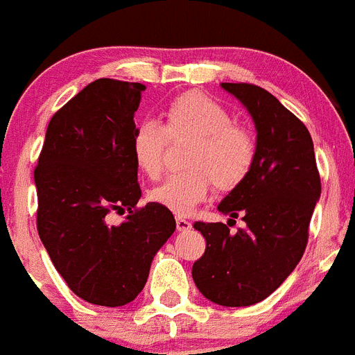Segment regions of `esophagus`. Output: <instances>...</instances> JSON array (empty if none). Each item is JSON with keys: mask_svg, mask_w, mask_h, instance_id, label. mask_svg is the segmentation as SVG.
I'll return each instance as SVG.
<instances>
[{"mask_svg": "<svg viewBox=\"0 0 355 355\" xmlns=\"http://www.w3.org/2000/svg\"><path fill=\"white\" fill-rule=\"evenodd\" d=\"M175 222H177L178 231H189V229H191V222L186 218H182V216H177V218H175Z\"/></svg>", "mask_w": 355, "mask_h": 355, "instance_id": "esophagus-1", "label": "esophagus"}]
</instances>
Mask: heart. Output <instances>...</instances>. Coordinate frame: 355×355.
Listing matches in <instances>:
<instances>
[{
	"mask_svg": "<svg viewBox=\"0 0 355 355\" xmlns=\"http://www.w3.org/2000/svg\"><path fill=\"white\" fill-rule=\"evenodd\" d=\"M162 126L144 119L133 126L132 155L146 177L157 178L164 169L168 139L191 137L186 166L151 191V200L175 214H189L213 189L229 191L242 184L256 159V141L245 126L218 101L202 92L173 97L162 108Z\"/></svg>",
	"mask_w": 355,
	"mask_h": 355,
	"instance_id": "1",
	"label": "heart"
}]
</instances>
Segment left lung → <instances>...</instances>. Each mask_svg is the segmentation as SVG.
<instances>
[{
    "label": "left lung",
    "instance_id": "8db88e82",
    "mask_svg": "<svg viewBox=\"0 0 355 355\" xmlns=\"http://www.w3.org/2000/svg\"><path fill=\"white\" fill-rule=\"evenodd\" d=\"M222 88L245 106L258 133L252 169L218 204L231 218L242 214L245 227L231 233L222 222H195L205 252L191 274L209 302L249 306L270 296L302 260L321 180L311 133L293 112L260 86Z\"/></svg>",
    "mask_w": 355,
    "mask_h": 355
}]
</instances>
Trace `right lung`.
<instances>
[{
    "label": "right lung",
    "instance_id": "right-lung-1",
    "mask_svg": "<svg viewBox=\"0 0 355 355\" xmlns=\"http://www.w3.org/2000/svg\"><path fill=\"white\" fill-rule=\"evenodd\" d=\"M146 86L97 79L50 119L40 160L37 233L70 291L85 302L122 306L148 282L151 261L175 233V216L141 186L132 133ZM128 211L119 226L112 212Z\"/></svg>",
    "mask_w": 355,
    "mask_h": 355
}]
</instances>
